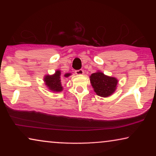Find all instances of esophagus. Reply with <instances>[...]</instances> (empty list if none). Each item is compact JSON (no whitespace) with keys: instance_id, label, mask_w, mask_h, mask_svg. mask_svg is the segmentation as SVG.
<instances>
[{"instance_id":"obj_1","label":"esophagus","mask_w":156,"mask_h":156,"mask_svg":"<svg viewBox=\"0 0 156 156\" xmlns=\"http://www.w3.org/2000/svg\"><path fill=\"white\" fill-rule=\"evenodd\" d=\"M75 74H77V75H82V74H84V70H83V69L76 70V71H75Z\"/></svg>"}]
</instances>
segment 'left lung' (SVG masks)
I'll list each match as a JSON object with an SVG mask.
<instances>
[{
    "instance_id": "obj_1",
    "label": "left lung",
    "mask_w": 156,
    "mask_h": 156,
    "mask_svg": "<svg viewBox=\"0 0 156 156\" xmlns=\"http://www.w3.org/2000/svg\"><path fill=\"white\" fill-rule=\"evenodd\" d=\"M89 78L94 91L99 97H110L117 88L118 80L114 76L106 75L101 71L91 74Z\"/></svg>"
}]
</instances>
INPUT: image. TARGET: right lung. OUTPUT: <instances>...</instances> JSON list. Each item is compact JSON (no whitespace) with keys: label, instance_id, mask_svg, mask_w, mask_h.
<instances>
[{"label":"right lung","instance_id":"1","mask_svg":"<svg viewBox=\"0 0 156 156\" xmlns=\"http://www.w3.org/2000/svg\"><path fill=\"white\" fill-rule=\"evenodd\" d=\"M71 73H66L65 77H69L71 75ZM61 71L59 69H57L55 74L50 75L47 74L44 76V82L46 85L47 88L52 91V92H60L63 90L62 85L61 82Z\"/></svg>","mask_w":156,"mask_h":156}]
</instances>
